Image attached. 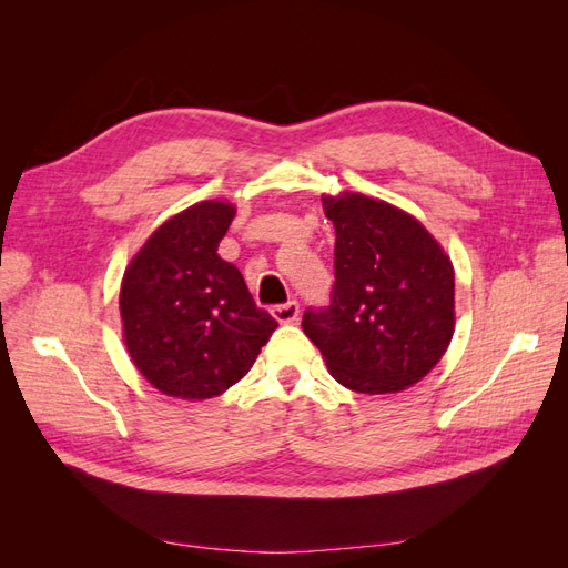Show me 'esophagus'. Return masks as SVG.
Listing matches in <instances>:
<instances>
[{
  "instance_id": "34e87169",
  "label": "esophagus",
  "mask_w": 568,
  "mask_h": 568,
  "mask_svg": "<svg viewBox=\"0 0 568 568\" xmlns=\"http://www.w3.org/2000/svg\"><path fill=\"white\" fill-rule=\"evenodd\" d=\"M298 313H301V305L298 301H288V303H282V305H274L272 307V317L277 322H296L298 320Z\"/></svg>"
}]
</instances>
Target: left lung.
I'll return each instance as SVG.
<instances>
[{
	"label": "left lung",
	"mask_w": 568,
	"mask_h": 568,
	"mask_svg": "<svg viewBox=\"0 0 568 568\" xmlns=\"http://www.w3.org/2000/svg\"><path fill=\"white\" fill-rule=\"evenodd\" d=\"M334 222V288L307 307L303 332L332 376L355 393H398L448 351L455 270L417 217L363 194L324 196Z\"/></svg>",
	"instance_id": "obj_1"
}]
</instances>
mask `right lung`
<instances>
[{"label":"right lung","instance_id":"obj_1","mask_svg":"<svg viewBox=\"0 0 568 568\" xmlns=\"http://www.w3.org/2000/svg\"><path fill=\"white\" fill-rule=\"evenodd\" d=\"M234 205L201 201L165 220L132 257L120 286V317L134 367L161 393L205 400L253 367L277 329L217 244Z\"/></svg>","mask_w":568,"mask_h":568}]
</instances>
